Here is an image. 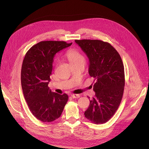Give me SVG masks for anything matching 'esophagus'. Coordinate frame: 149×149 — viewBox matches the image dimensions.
<instances>
[{
    "mask_svg": "<svg viewBox=\"0 0 149 149\" xmlns=\"http://www.w3.org/2000/svg\"><path fill=\"white\" fill-rule=\"evenodd\" d=\"M71 96L73 98H79L80 97L79 94H71Z\"/></svg>",
    "mask_w": 149,
    "mask_h": 149,
    "instance_id": "34e87169",
    "label": "esophagus"
}]
</instances>
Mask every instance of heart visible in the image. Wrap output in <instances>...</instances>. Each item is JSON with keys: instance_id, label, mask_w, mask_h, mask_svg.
<instances>
[{"instance_id": "b5f03b06", "label": "heart", "mask_w": 149, "mask_h": 149, "mask_svg": "<svg viewBox=\"0 0 149 149\" xmlns=\"http://www.w3.org/2000/svg\"><path fill=\"white\" fill-rule=\"evenodd\" d=\"M65 57L68 60L72 66L83 65L86 63V57L79 51L75 48L68 49L65 54Z\"/></svg>"}]
</instances>
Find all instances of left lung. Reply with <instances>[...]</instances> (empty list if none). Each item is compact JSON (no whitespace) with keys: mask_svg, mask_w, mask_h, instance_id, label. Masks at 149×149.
Here are the masks:
<instances>
[{"mask_svg":"<svg viewBox=\"0 0 149 149\" xmlns=\"http://www.w3.org/2000/svg\"><path fill=\"white\" fill-rule=\"evenodd\" d=\"M75 41L87 55L89 74L95 81V95L90 100L85 117L94 124H104L114 116L123 98L125 75L121 58L109 42L97 39Z\"/></svg>","mask_w":149,"mask_h":149,"instance_id":"1","label":"left lung"}]
</instances>
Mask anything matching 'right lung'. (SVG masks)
I'll return each mask as SVG.
<instances>
[{"mask_svg": "<svg viewBox=\"0 0 149 149\" xmlns=\"http://www.w3.org/2000/svg\"><path fill=\"white\" fill-rule=\"evenodd\" d=\"M71 45L65 41H41L28 51L24 59L21 69L24 95L31 112L42 122L58 118L68 101L67 94L52 93L48 84L54 55Z\"/></svg>", "mask_w": 149, "mask_h": 149, "instance_id": "1", "label": "right lung"}]
</instances>
